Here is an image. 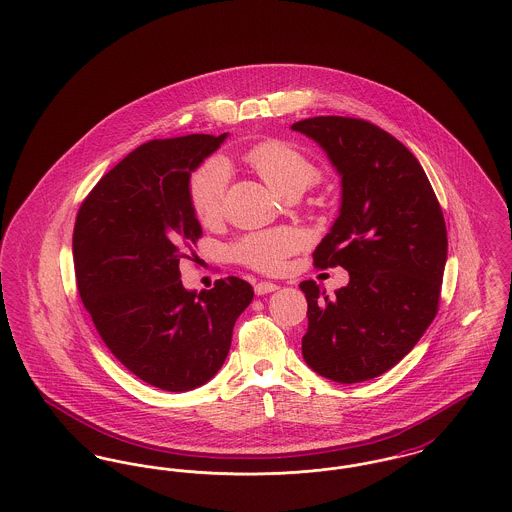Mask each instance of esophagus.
I'll return each mask as SVG.
<instances>
[{"mask_svg":"<svg viewBox=\"0 0 512 512\" xmlns=\"http://www.w3.org/2000/svg\"><path fill=\"white\" fill-rule=\"evenodd\" d=\"M276 290H278V286L272 284V282H259V284H255V293L257 295H267V293L276 292Z\"/></svg>","mask_w":512,"mask_h":512,"instance_id":"obj_1","label":"esophagus"}]
</instances>
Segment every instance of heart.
<instances>
[{"instance_id": "obj_1", "label": "heart", "mask_w": 512, "mask_h": 512, "mask_svg": "<svg viewBox=\"0 0 512 512\" xmlns=\"http://www.w3.org/2000/svg\"><path fill=\"white\" fill-rule=\"evenodd\" d=\"M245 161L267 182L272 192L284 197L292 192H305L320 178L317 165L303 155L297 147L267 140L245 151ZM230 180V165L222 157H213L199 165L188 184L190 203L195 217L211 224L219 219L222 203ZM301 245V238L290 228H276L267 232H257L242 238L234 245V257L247 267L263 272H276L284 267L286 257Z\"/></svg>"}]
</instances>
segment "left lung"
Returning a JSON list of instances; mask_svg holds the SVG:
<instances>
[{
    "instance_id": "left-lung-1",
    "label": "left lung",
    "mask_w": 512,
    "mask_h": 512,
    "mask_svg": "<svg viewBox=\"0 0 512 512\" xmlns=\"http://www.w3.org/2000/svg\"><path fill=\"white\" fill-rule=\"evenodd\" d=\"M315 140L341 178L338 219L317 245L320 268L340 267L336 295L299 284L309 328L305 363L340 384L376 378L397 365L438 313L447 230L428 176L386 130L349 117L292 124Z\"/></svg>"
}]
</instances>
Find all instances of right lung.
<instances>
[{
	"mask_svg": "<svg viewBox=\"0 0 512 512\" xmlns=\"http://www.w3.org/2000/svg\"><path fill=\"white\" fill-rule=\"evenodd\" d=\"M226 138L190 134L136 147L76 215L74 272L86 311L122 365L165 391L195 390L219 372L253 301L236 276L186 290L178 268L201 236L190 176Z\"/></svg>",
	"mask_w": 512,
	"mask_h": 512,
	"instance_id": "1",
	"label": "right lung"
}]
</instances>
